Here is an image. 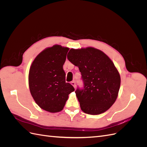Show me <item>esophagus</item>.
<instances>
[{"label": "esophagus", "instance_id": "obj_1", "mask_svg": "<svg viewBox=\"0 0 147 147\" xmlns=\"http://www.w3.org/2000/svg\"><path fill=\"white\" fill-rule=\"evenodd\" d=\"M71 84H72V85L74 86V88L75 89V88H76V83H75V82L74 81L71 82Z\"/></svg>", "mask_w": 147, "mask_h": 147}]
</instances>
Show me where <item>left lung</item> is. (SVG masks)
I'll return each mask as SVG.
<instances>
[{
  "instance_id": "left-lung-1",
  "label": "left lung",
  "mask_w": 147,
  "mask_h": 147,
  "mask_svg": "<svg viewBox=\"0 0 147 147\" xmlns=\"http://www.w3.org/2000/svg\"><path fill=\"white\" fill-rule=\"evenodd\" d=\"M67 59L77 66L84 82L83 90L75 91L83 112L99 115L116 101L121 77L113 61L106 54L93 47L70 49Z\"/></svg>"
}]
</instances>
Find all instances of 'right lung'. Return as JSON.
<instances>
[{
    "label": "right lung",
    "mask_w": 147,
    "mask_h": 147,
    "mask_svg": "<svg viewBox=\"0 0 147 147\" xmlns=\"http://www.w3.org/2000/svg\"><path fill=\"white\" fill-rule=\"evenodd\" d=\"M69 48L55 45L35 57L29 69L28 82L30 94L42 109L50 113L64 109L69 94L75 91L65 83L63 65Z\"/></svg>",
    "instance_id": "1"
}]
</instances>
